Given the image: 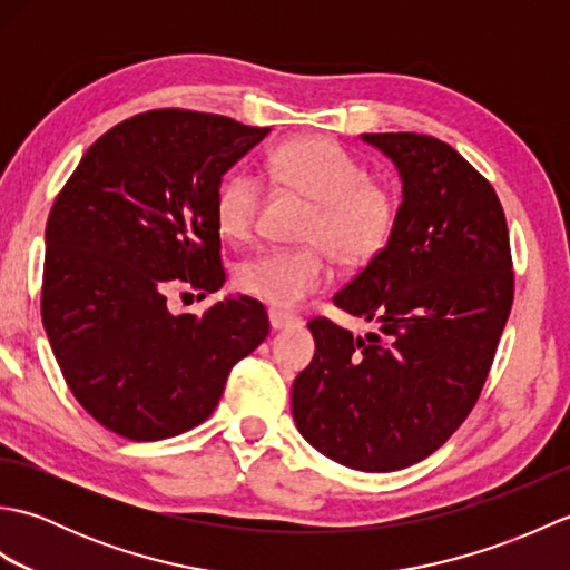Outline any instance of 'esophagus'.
I'll return each instance as SVG.
<instances>
[{
	"mask_svg": "<svg viewBox=\"0 0 570 570\" xmlns=\"http://www.w3.org/2000/svg\"><path fill=\"white\" fill-rule=\"evenodd\" d=\"M269 323H272L274 331H282V328H294V325L301 323V318L294 316V313L272 308V311H269Z\"/></svg>",
	"mask_w": 570,
	"mask_h": 570,
	"instance_id": "1",
	"label": "esophagus"
}]
</instances>
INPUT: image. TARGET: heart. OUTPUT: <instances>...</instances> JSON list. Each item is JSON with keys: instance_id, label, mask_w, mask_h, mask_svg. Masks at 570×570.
Wrapping results in <instances>:
<instances>
[{"instance_id": "b5f03b06", "label": "heart", "mask_w": 570, "mask_h": 570, "mask_svg": "<svg viewBox=\"0 0 570 570\" xmlns=\"http://www.w3.org/2000/svg\"><path fill=\"white\" fill-rule=\"evenodd\" d=\"M269 176L278 188L313 203L301 242L304 247L264 249L239 262L235 284L242 294L278 308H294L328 282L333 257L357 269L377 259L402 213V196L343 144L328 137H296L269 154ZM264 186L247 168L229 171L215 190V223L220 235L245 242L257 227Z\"/></svg>"}]
</instances>
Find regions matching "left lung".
I'll list each match as a JSON object with an SVG mask.
<instances>
[{
    "label": "left lung",
    "instance_id": "8db88e82",
    "mask_svg": "<svg viewBox=\"0 0 570 570\" xmlns=\"http://www.w3.org/2000/svg\"><path fill=\"white\" fill-rule=\"evenodd\" d=\"M399 168L402 213L390 245L335 294L380 325L355 337L313 318L316 355L292 392L301 435L335 463L402 470L451 439L478 404L514 298L498 193L445 141L362 135Z\"/></svg>",
    "mask_w": 570,
    "mask_h": 570
}]
</instances>
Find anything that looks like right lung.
Masks as SVG:
<instances>
[{
    "mask_svg": "<svg viewBox=\"0 0 570 570\" xmlns=\"http://www.w3.org/2000/svg\"><path fill=\"white\" fill-rule=\"evenodd\" d=\"M266 135L223 115L149 110L105 131L58 193L41 318L68 390L107 431L161 441L198 426L269 335L249 296L200 316L166 306L171 292L225 284L215 190Z\"/></svg>",
    "mask_w": 570,
    "mask_h": 570,
    "instance_id": "right-lung-1",
    "label": "right lung"
}]
</instances>
